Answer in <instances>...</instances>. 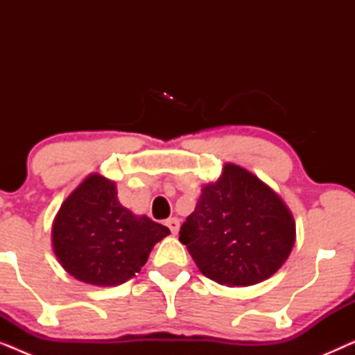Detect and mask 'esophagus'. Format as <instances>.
Segmentation results:
<instances>
[{"instance_id":"obj_1","label":"esophagus","mask_w":355,"mask_h":355,"mask_svg":"<svg viewBox=\"0 0 355 355\" xmlns=\"http://www.w3.org/2000/svg\"><path fill=\"white\" fill-rule=\"evenodd\" d=\"M166 226L169 227V231H171L173 234H178L181 223H179L178 218H169V220H166Z\"/></svg>"}]
</instances>
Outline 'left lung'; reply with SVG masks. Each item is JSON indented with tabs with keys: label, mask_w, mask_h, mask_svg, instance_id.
I'll return each mask as SVG.
<instances>
[{
	"label": "left lung",
	"mask_w": 355,
	"mask_h": 355,
	"mask_svg": "<svg viewBox=\"0 0 355 355\" xmlns=\"http://www.w3.org/2000/svg\"><path fill=\"white\" fill-rule=\"evenodd\" d=\"M294 218L259 178L227 163L202 189L179 231L198 270L226 286H252L276 273L293 250Z\"/></svg>",
	"instance_id": "1"
}]
</instances>
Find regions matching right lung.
<instances>
[{
	"mask_svg": "<svg viewBox=\"0 0 355 355\" xmlns=\"http://www.w3.org/2000/svg\"><path fill=\"white\" fill-rule=\"evenodd\" d=\"M166 226L135 216L113 181L92 174L66 198L53 223V249L67 273L95 286H118L139 273Z\"/></svg>",
	"mask_w": 355,
	"mask_h": 355,
	"instance_id": "right-lung-1",
	"label": "right lung"
}]
</instances>
